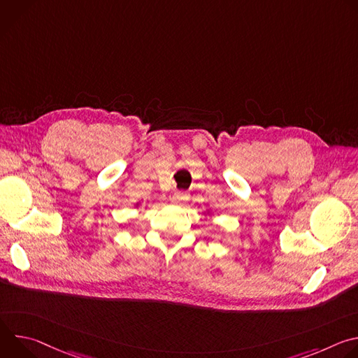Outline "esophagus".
Here are the masks:
<instances>
[{
    "label": "esophagus",
    "instance_id": "34e87169",
    "mask_svg": "<svg viewBox=\"0 0 358 358\" xmlns=\"http://www.w3.org/2000/svg\"><path fill=\"white\" fill-rule=\"evenodd\" d=\"M188 196H189V194H188L187 191L180 189V191H176V192L173 194V201H174L176 203H182L184 201L188 199Z\"/></svg>",
    "mask_w": 358,
    "mask_h": 358
}]
</instances>
